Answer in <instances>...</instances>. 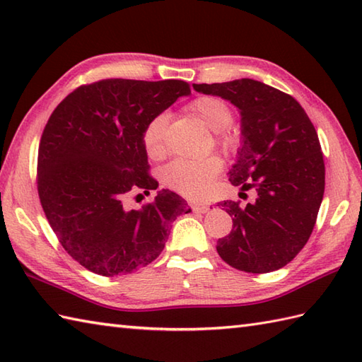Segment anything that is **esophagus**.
Here are the masks:
<instances>
[{
  "label": "esophagus",
  "instance_id": "obj_1",
  "mask_svg": "<svg viewBox=\"0 0 362 362\" xmlns=\"http://www.w3.org/2000/svg\"><path fill=\"white\" fill-rule=\"evenodd\" d=\"M209 210H210L209 205H193L194 213H206Z\"/></svg>",
  "mask_w": 362,
  "mask_h": 362
}]
</instances>
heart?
<instances>
[{
  "label": "heart",
  "mask_w": 362,
  "mask_h": 362,
  "mask_svg": "<svg viewBox=\"0 0 362 362\" xmlns=\"http://www.w3.org/2000/svg\"><path fill=\"white\" fill-rule=\"evenodd\" d=\"M188 112L214 132V141L226 152H236L241 146V134L232 127L233 110L216 96H199L188 104ZM168 115L158 113L143 130V144L149 157L158 158L165 152ZM222 169V160L210 156L202 160H174L161 171V180L168 188L185 197H202Z\"/></svg>",
  "instance_id": "obj_1"
}]
</instances>
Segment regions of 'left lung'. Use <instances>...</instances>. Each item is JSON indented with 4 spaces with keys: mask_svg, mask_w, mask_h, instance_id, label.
<instances>
[{
    "mask_svg": "<svg viewBox=\"0 0 362 362\" xmlns=\"http://www.w3.org/2000/svg\"><path fill=\"white\" fill-rule=\"evenodd\" d=\"M193 87L240 109L243 140L228 180L257 193L252 204H218L233 221L232 232L218 240L219 257L238 271H276L308 243L324 199L325 165L316 129L294 98L263 82Z\"/></svg>",
    "mask_w": 362,
    "mask_h": 362,
    "instance_id": "left-lung-1",
    "label": "left lung"
}]
</instances>
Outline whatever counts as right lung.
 <instances>
[{"label": "right lung", "mask_w": 362, "mask_h": 362, "mask_svg": "<svg viewBox=\"0 0 362 362\" xmlns=\"http://www.w3.org/2000/svg\"><path fill=\"white\" fill-rule=\"evenodd\" d=\"M189 93V83L175 79H103L78 87L51 113L38 146V197L59 243L90 272L115 276L148 266L171 222L191 211L169 189L141 210L124 205L129 194L158 188L146 124Z\"/></svg>", "instance_id": "obj_1"}]
</instances>
